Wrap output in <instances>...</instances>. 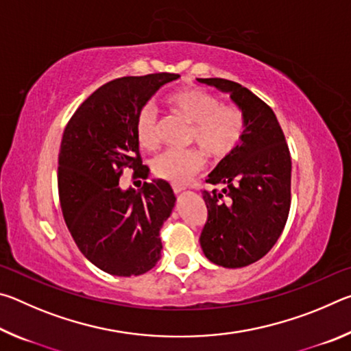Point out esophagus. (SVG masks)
Wrapping results in <instances>:
<instances>
[{
    "instance_id": "1",
    "label": "esophagus",
    "mask_w": 351,
    "mask_h": 351,
    "mask_svg": "<svg viewBox=\"0 0 351 351\" xmlns=\"http://www.w3.org/2000/svg\"><path fill=\"white\" fill-rule=\"evenodd\" d=\"M171 189H173L175 193H180V192H182V190H184V186H180V184H173V186H171Z\"/></svg>"
}]
</instances>
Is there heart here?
Returning a JSON list of instances; mask_svg holds the SVG:
<instances>
[{
  "mask_svg": "<svg viewBox=\"0 0 351 351\" xmlns=\"http://www.w3.org/2000/svg\"><path fill=\"white\" fill-rule=\"evenodd\" d=\"M167 105L175 116L192 125L189 144L197 145L213 161H221L232 154L245 138L246 116L240 106L221 104L203 88L176 91L169 96ZM136 136L145 148H156L161 142L159 117L152 105L142 106L136 116ZM200 152L190 148L158 154L152 161L153 173L171 184L187 182L204 167V156Z\"/></svg>",
  "mask_w": 351,
  "mask_h": 351,
  "instance_id": "b5f03b06",
  "label": "heart"
}]
</instances>
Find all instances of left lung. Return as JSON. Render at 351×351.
Returning <instances> with one entry per match:
<instances>
[{
	"instance_id": "left-lung-1",
	"label": "left lung",
	"mask_w": 351,
	"mask_h": 351,
	"mask_svg": "<svg viewBox=\"0 0 351 351\" xmlns=\"http://www.w3.org/2000/svg\"><path fill=\"white\" fill-rule=\"evenodd\" d=\"M230 94L246 116L237 150L224 158L203 190L207 219L199 235L212 263L243 268L265 257L287 224L291 207V154L283 130L268 104L240 83L198 79Z\"/></svg>"
}]
</instances>
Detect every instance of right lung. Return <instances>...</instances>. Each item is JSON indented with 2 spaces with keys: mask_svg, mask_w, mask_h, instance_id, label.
<instances>
[{
  "mask_svg": "<svg viewBox=\"0 0 351 351\" xmlns=\"http://www.w3.org/2000/svg\"><path fill=\"white\" fill-rule=\"evenodd\" d=\"M180 74L128 75L105 83L69 119L58 153V197L80 252L111 276L150 271L161 257L159 230L175 195L167 181L122 190L123 170L145 178L136 116L164 83Z\"/></svg>",
  "mask_w": 351,
  "mask_h": 351,
  "instance_id": "1",
  "label": "right lung"
}]
</instances>
